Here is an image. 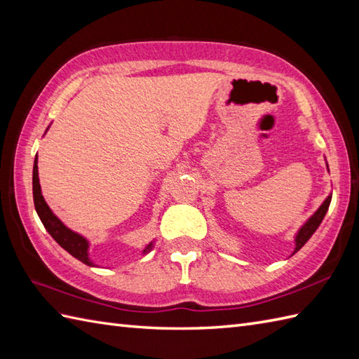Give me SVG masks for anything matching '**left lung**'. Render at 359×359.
Listing matches in <instances>:
<instances>
[{"label":"left lung","mask_w":359,"mask_h":359,"mask_svg":"<svg viewBox=\"0 0 359 359\" xmlns=\"http://www.w3.org/2000/svg\"><path fill=\"white\" fill-rule=\"evenodd\" d=\"M330 202H332V194H330L329 197H327V199L323 202L321 207L318 208V211L315 212V215L311 216V217L307 220V222L301 226L299 231H297L296 238H294L296 247H294L293 255L296 253V251H299L304 245H306V242L311 238V234H313V233L318 230V226L321 225L323 219H324V216H325V212H327V210H329V207H330Z\"/></svg>","instance_id":"obj_1"}]
</instances>
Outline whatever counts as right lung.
Wrapping results in <instances>:
<instances>
[{
    "label": "right lung",
    "mask_w": 359,
    "mask_h": 359,
    "mask_svg": "<svg viewBox=\"0 0 359 359\" xmlns=\"http://www.w3.org/2000/svg\"><path fill=\"white\" fill-rule=\"evenodd\" d=\"M32 191H34V203H35V210L38 217L41 219V222L44 225L46 230L52 236L53 241H55L60 247L65 248L67 253L72 255L75 259H79L83 264H86L89 266H94V262L89 259V242L83 238L81 234L75 233L69 230L62 220H60L55 215H53L52 210L49 208V205L46 203L44 197L41 194V187H40V179H38V165H36V158L34 162V174H32ZM152 245L154 243L149 242L147 247L143 250V255L149 253L152 250Z\"/></svg>",
    "instance_id": "add662e5"
}]
</instances>
